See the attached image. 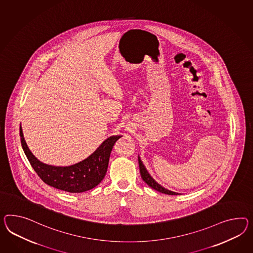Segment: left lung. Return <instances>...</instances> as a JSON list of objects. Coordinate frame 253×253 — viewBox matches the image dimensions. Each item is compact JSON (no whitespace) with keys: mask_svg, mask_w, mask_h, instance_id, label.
Wrapping results in <instances>:
<instances>
[{"mask_svg":"<svg viewBox=\"0 0 253 253\" xmlns=\"http://www.w3.org/2000/svg\"><path fill=\"white\" fill-rule=\"evenodd\" d=\"M138 164H139V170H140V175H141V178H142L143 181H145L149 187L153 188L156 191L158 192H161L162 194H166V195H179L178 193H175V192H171L169 190H167L164 187H162V185H160L158 182H156L154 181V179L149 175V172L147 171L146 168L144 167L142 162L140 161V159L138 158Z\"/></svg>","mask_w":253,"mask_h":253,"instance_id":"left-lung-1","label":"left lung"}]
</instances>
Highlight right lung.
Returning <instances> with one entry per match:
<instances>
[{
    "label": "right lung",
    "instance_id": "obj_1",
    "mask_svg": "<svg viewBox=\"0 0 253 253\" xmlns=\"http://www.w3.org/2000/svg\"><path fill=\"white\" fill-rule=\"evenodd\" d=\"M20 137L28 161L42 181L69 193H83L97 186L103 181L114 144L121 136H110L89 158L69 167H55L39 162L28 149L21 127Z\"/></svg>",
    "mask_w": 253,
    "mask_h": 253
}]
</instances>
